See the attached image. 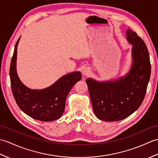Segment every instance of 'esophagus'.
Wrapping results in <instances>:
<instances>
[{
  "mask_svg": "<svg viewBox=\"0 0 158 158\" xmlns=\"http://www.w3.org/2000/svg\"><path fill=\"white\" fill-rule=\"evenodd\" d=\"M90 71H91V70H90V69L88 68V67H87V68H85L84 69H83V75H89V74L90 73Z\"/></svg>",
  "mask_w": 158,
  "mask_h": 158,
  "instance_id": "34e87169",
  "label": "esophagus"
}]
</instances>
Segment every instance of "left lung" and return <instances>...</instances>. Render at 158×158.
I'll use <instances>...</instances> for the list:
<instances>
[{"label":"left lung","mask_w":158,"mask_h":158,"mask_svg":"<svg viewBox=\"0 0 158 158\" xmlns=\"http://www.w3.org/2000/svg\"><path fill=\"white\" fill-rule=\"evenodd\" d=\"M126 35L133 45V65L127 76L110 82L86 79L94 112L101 120L126 118L139 108L146 94L151 75L148 49L136 32L128 29Z\"/></svg>","instance_id":"1"}]
</instances>
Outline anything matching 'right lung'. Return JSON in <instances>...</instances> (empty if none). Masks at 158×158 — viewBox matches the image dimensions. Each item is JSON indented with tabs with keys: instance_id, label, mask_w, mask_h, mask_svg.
<instances>
[{
	"instance_id": "right-lung-1",
	"label": "right lung",
	"mask_w": 158,
	"mask_h": 158,
	"mask_svg": "<svg viewBox=\"0 0 158 158\" xmlns=\"http://www.w3.org/2000/svg\"><path fill=\"white\" fill-rule=\"evenodd\" d=\"M10 65L9 75L13 95L17 105L26 115L43 122H50L59 119L65 109V102L70 90L81 80V74L75 72L60 78L54 84L41 90L31 89L23 85L16 73L17 47Z\"/></svg>"
}]
</instances>
